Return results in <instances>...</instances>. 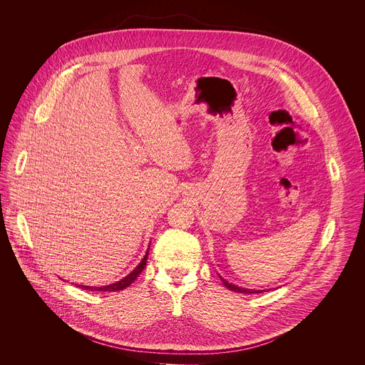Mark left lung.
<instances>
[{
    "instance_id": "left-lung-1",
    "label": "left lung",
    "mask_w": 365,
    "mask_h": 365,
    "mask_svg": "<svg viewBox=\"0 0 365 365\" xmlns=\"http://www.w3.org/2000/svg\"><path fill=\"white\" fill-rule=\"evenodd\" d=\"M221 277V276H220ZM221 280H222V283H224V286L225 287H228L230 290H232V292H237V293H262L263 290H254V289H245V287H240V286H237V284H232V283H228L224 277H221Z\"/></svg>"
}]
</instances>
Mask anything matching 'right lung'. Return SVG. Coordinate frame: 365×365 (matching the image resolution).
Here are the masks:
<instances>
[{
    "instance_id": "1",
    "label": "right lung",
    "mask_w": 365,
    "mask_h": 365,
    "mask_svg": "<svg viewBox=\"0 0 365 365\" xmlns=\"http://www.w3.org/2000/svg\"><path fill=\"white\" fill-rule=\"evenodd\" d=\"M148 248H150V245H148ZM147 255H148V251L143 257L140 264L130 274H127L124 279H121L120 282H115V283L108 284V286H99V287H96V286H82V284H76V286H79V287H82L85 290H96V292H118V290H123V289L128 287L138 277V274L144 270L145 263H147Z\"/></svg>"
}]
</instances>
